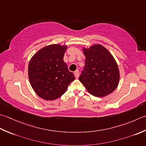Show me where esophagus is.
I'll return each mask as SVG.
<instances>
[{"mask_svg":"<svg viewBox=\"0 0 146 146\" xmlns=\"http://www.w3.org/2000/svg\"><path fill=\"white\" fill-rule=\"evenodd\" d=\"M74 75H75L76 78H78L79 76V70H76L75 72H74Z\"/></svg>","mask_w":146,"mask_h":146,"instance_id":"esophagus-1","label":"esophagus"}]
</instances>
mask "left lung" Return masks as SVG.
<instances>
[{
    "instance_id": "8db88e82",
    "label": "left lung",
    "mask_w": 146,
    "mask_h": 146,
    "mask_svg": "<svg viewBox=\"0 0 146 146\" xmlns=\"http://www.w3.org/2000/svg\"><path fill=\"white\" fill-rule=\"evenodd\" d=\"M82 49L86 60L79 81L94 96L103 98L113 93L120 80V71L113 56L100 44Z\"/></svg>"
}]
</instances>
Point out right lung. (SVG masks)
<instances>
[{
  "instance_id": "1",
  "label": "right lung",
  "mask_w": 146,
  "mask_h": 146,
  "mask_svg": "<svg viewBox=\"0 0 146 146\" xmlns=\"http://www.w3.org/2000/svg\"><path fill=\"white\" fill-rule=\"evenodd\" d=\"M67 45L52 44L40 49L28 64V77L38 96L46 101L57 99L75 79L64 61Z\"/></svg>"
}]
</instances>
